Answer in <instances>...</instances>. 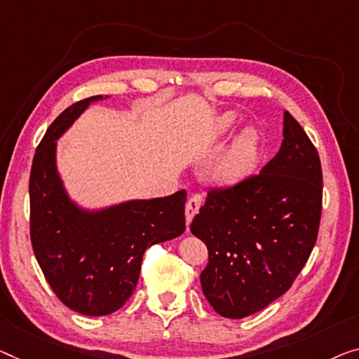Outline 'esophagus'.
Wrapping results in <instances>:
<instances>
[{
	"instance_id": "1",
	"label": "esophagus",
	"mask_w": 359,
	"mask_h": 359,
	"mask_svg": "<svg viewBox=\"0 0 359 359\" xmlns=\"http://www.w3.org/2000/svg\"><path fill=\"white\" fill-rule=\"evenodd\" d=\"M201 203H203V196L201 195H194L189 201H187V206H185L187 226H190L191 219H194L195 214H198V211H200Z\"/></svg>"
}]
</instances>
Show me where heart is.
Returning a JSON list of instances; mask_svg holds the SVG:
<instances>
[{"label": "heart", "instance_id": "b5f03b06", "mask_svg": "<svg viewBox=\"0 0 359 359\" xmlns=\"http://www.w3.org/2000/svg\"><path fill=\"white\" fill-rule=\"evenodd\" d=\"M235 114L227 112L219 119V132H226L233 126ZM258 133L253 128L245 130L233 145L229 148V151L219 159L212 169V177L216 179L219 184L231 185L235 182H240L247 177L255 168L256 154H258Z\"/></svg>", "mask_w": 359, "mask_h": 359}]
</instances>
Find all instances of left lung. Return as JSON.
<instances>
[{"label":"left lung","mask_w":359,"mask_h":359,"mask_svg":"<svg viewBox=\"0 0 359 359\" xmlns=\"http://www.w3.org/2000/svg\"><path fill=\"white\" fill-rule=\"evenodd\" d=\"M279 153L259 174L211 190L190 231L208 247L203 293L229 319L282 297L306 264L323 211V170L306 132L283 112Z\"/></svg>","instance_id":"obj_1"}]
</instances>
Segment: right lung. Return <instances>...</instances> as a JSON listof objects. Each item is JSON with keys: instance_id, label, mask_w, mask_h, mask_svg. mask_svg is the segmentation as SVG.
<instances>
[{"instance_id": "obj_1", "label": "right lung", "mask_w": 359, "mask_h": 359, "mask_svg": "<svg viewBox=\"0 0 359 359\" xmlns=\"http://www.w3.org/2000/svg\"><path fill=\"white\" fill-rule=\"evenodd\" d=\"M104 98L77 101L56 117L36 148L29 182L35 258L56 297L85 316H106L124 306L145 250L185 231V190L98 210L69 196L57 170L56 142L90 104Z\"/></svg>"}]
</instances>
